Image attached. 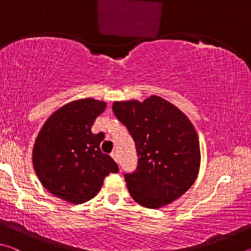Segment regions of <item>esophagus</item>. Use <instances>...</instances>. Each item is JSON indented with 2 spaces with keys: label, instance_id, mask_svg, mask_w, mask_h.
Listing matches in <instances>:
<instances>
[{
  "label": "esophagus",
  "instance_id": "esophagus-1",
  "mask_svg": "<svg viewBox=\"0 0 251 251\" xmlns=\"http://www.w3.org/2000/svg\"><path fill=\"white\" fill-rule=\"evenodd\" d=\"M110 156H112V157H113V159H114V160H115V161H116V163H117V161H118L117 152H116V151H113V152H112V154H110Z\"/></svg>",
  "mask_w": 251,
  "mask_h": 251
}]
</instances>
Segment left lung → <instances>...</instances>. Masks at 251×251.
<instances>
[{
	"label": "left lung",
	"instance_id": "obj_1",
	"mask_svg": "<svg viewBox=\"0 0 251 251\" xmlns=\"http://www.w3.org/2000/svg\"><path fill=\"white\" fill-rule=\"evenodd\" d=\"M113 112L133 137L138 163L124 174L136 202L157 209L176 201L196 180L201 150L196 130L181 110L159 96L115 101Z\"/></svg>",
	"mask_w": 251,
	"mask_h": 251
}]
</instances>
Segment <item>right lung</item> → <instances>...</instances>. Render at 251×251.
I'll use <instances>...</instances> for the list:
<instances>
[{"label":"right lung","mask_w":251,"mask_h":251,"mask_svg":"<svg viewBox=\"0 0 251 251\" xmlns=\"http://www.w3.org/2000/svg\"><path fill=\"white\" fill-rule=\"evenodd\" d=\"M106 103L94 99L71 101L50 116L33 147V166L46 190L71 203L94 198L118 166L100 151L104 134H93Z\"/></svg>","instance_id":"add662e5"}]
</instances>
